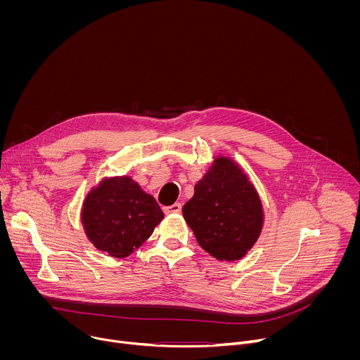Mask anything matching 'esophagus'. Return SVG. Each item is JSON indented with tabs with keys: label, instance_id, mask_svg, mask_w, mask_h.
<instances>
[{
	"label": "esophagus",
	"instance_id": "esophagus-1",
	"mask_svg": "<svg viewBox=\"0 0 360 360\" xmlns=\"http://www.w3.org/2000/svg\"><path fill=\"white\" fill-rule=\"evenodd\" d=\"M182 210V205L179 202H175L174 205H169V207L164 208L165 214H179Z\"/></svg>",
	"mask_w": 360,
	"mask_h": 360
}]
</instances>
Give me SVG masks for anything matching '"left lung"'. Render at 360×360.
I'll use <instances>...</instances> for the list:
<instances>
[{
  "instance_id": "left-lung-1",
  "label": "left lung",
  "mask_w": 360,
  "mask_h": 360,
  "mask_svg": "<svg viewBox=\"0 0 360 360\" xmlns=\"http://www.w3.org/2000/svg\"><path fill=\"white\" fill-rule=\"evenodd\" d=\"M182 214L199 246L225 262L245 258L265 224L258 191L245 169L225 155L214 157Z\"/></svg>"
}]
</instances>
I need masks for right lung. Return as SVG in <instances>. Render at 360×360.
<instances>
[{
	"label": "right lung",
	"mask_w": 360,
	"mask_h": 360,
	"mask_svg": "<svg viewBox=\"0 0 360 360\" xmlns=\"http://www.w3.org/2000/svg\"><path fill=\"white\" fill-rule=\"evenodd\" d=\"M164 219L155 198L132 176H104L94 185L81 207L86 239L112 258H127Z\"/></svg>",
	"instance_id": "right-lung-1"
}]
</instances>
